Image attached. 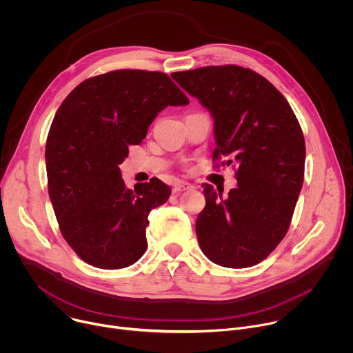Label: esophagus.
I'll return each instance as SVG.
<instances>
[{
    "mask_svg": "<svg viewBox=\"0 0 353 353\" xmlns=\"http://www.w3.org/2000/svg\"><path fill=\"white\" fill-rule=\"evenodd\" d=\"M192 188H194L192 184H190V183H187V181H179V183L174 184L173 192H174V194H180V192H183V191H188V190H192Z\"/></svg>",
    "mask_w": 353,
    "mask_h": 353,
    "instance_id": "esophagus-1",
    "label": "esophagus"
}]
</instances>
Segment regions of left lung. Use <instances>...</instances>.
I'll use <instances>...</instances> for the list:
<instances>
[{
  "instance_id": "1",
  "label": "left lung",
  "mask_w": 353,
  "mask_h": 353,
  "mask_svg": "<svg viewBox=\"0 0 353 353\" xmlns=\"http://www.w3.org/2000/svg\"><path fill=\"white\" fill-rule=\"evenodd\" d=\"M172 77L212 114L214 161L232 157L237 163V187L226 196L203 184L205 208L195 223L199 247L218 265L253 267L285 237L303 185L300 124L283 94L248 68L212 65Z\"/></svg>"
}]
</instances>
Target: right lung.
Listing matches in <instances>:
<instances>
[{
  "label": "right lung",
  "instance_id": "obj_1",
  "mask_svg": "<svg viewBox=\"0 0 353 353\" xmlns=\"http://www.w3.org/2000/svg\"><path fill=\"white\" fill-rule=\"evenodd\" d=\"M188 103L166 74L143 70L89 78L64 99L46 142L47 185L60 230L85 263L120 270L143 256L148 215L172 190L157 177L130 190L119 165L159 112Z\"/></svg>",
  "mask_w": 353,
  "mask_h": 353
}]
</instances>
